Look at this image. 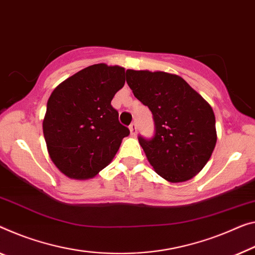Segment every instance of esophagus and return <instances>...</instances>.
I'll list each match as a JSON object with an SVG mask.
<instances>
[{
	"label": "esophagus",
	"instance_id": "1",
	"mask_svg": "<svg viewBox=\"0 0 255 255\" xmlns=\"http://www.w3.org/2000/svg\"><path fill=\"white\" fill-rule=\"evenodd\" d=\"M130 132H131V135H133V136H135V134H136V124L135 123H132L130 127Z\"/></svg>",
	"mask_w": 255,
	"mask_h": 255
}]
</instances>
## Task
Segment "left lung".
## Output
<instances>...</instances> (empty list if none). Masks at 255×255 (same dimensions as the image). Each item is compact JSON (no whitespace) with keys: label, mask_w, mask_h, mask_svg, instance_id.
<instances>
[{"label":"left lung","mask_w":255,"mask_h":255,"mask_svg":"<svg viewBox=\"0 0 255 255\" xmlns=\"http://www.w3.org/2000/svg\"><path fill=\"white\" fill-rule=\"evenodd\" d=\"M133 95L152 113L155 134L139 135L148 162L170 182L194 178L217 143L213 109L178 75L165 72L127 70Z\"/></svg>","instance_id":"8db88e82"}]
</instances>
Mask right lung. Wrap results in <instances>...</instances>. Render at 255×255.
<instances>
[{"label":"right lung","instance_id":"1","mask_svg":"<svg viewBox=\"0 0 255 255\" xmlns=\"http://www.w3.org/2000/svg\"><path fill=\"white\" fill-rule=\"evenodd\" d=\"M120 66L97 64L68 77L46 105L43 134L50 158L68 178H93L114 158L130 130L111 105L124 87Z\"/></svg>","mask_w":255,"mask_h":255}]
</instances>
